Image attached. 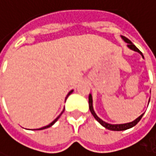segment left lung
I'll use <instances>...</instances> for the list:
<instances>
[{"label":"left lung","mask_w":156,"mask_h":156,"mask_svg":"<svg viewBox=\"0 0 156 156\" xmlns=\"http://www.w3.org/2000/svg\"><path fill=\"white\" fill-rule=\"evenodd\" d=\"M121 37L122 38V40L125 42V43H127L128 44H127V46L130 48V49H132V50H133V51H135V52H138L139 54H141L142 55V56H143V58H144V55H143V54H142V52L127 38V37H125V36H123V35H121ZM149 101H150V100H149ZM89 105H90V112H91V114L93 115V117L103 126V127H105L106 129H108V130H111V131H124V130H128V129H130V128H132V127H133V126H135L139 122H140V120L142 119V117H143V115H144V113L142 114V115H140L137 119H135L133 122H128V123H122V124H111V123H108V122H104V121H102L101 118H99L98 117V115L96 114V112H94V109H93V101H92V95L91 94H90V96H89Z\"/></svg>","instance_id":"8db88e82"}]
</instances>
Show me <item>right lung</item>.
Returning a JSON list of instances; mask_svg holds the SVG:
<instances>
[{
	"label": "right lung",
	"mask_w": 156,
	"mask_h": 156,
	"mask_svg": "<svg viewBox=\"0 0 156 156\" xmlns=\"http://www.w3.org/2000/svg\"><path fill=\"white\" fill-rule=\"evenodd\" d=\"M72 92H73V90H70V91L68 92V94H67V96L66 97V98H67V97H68V96H69V95H70L71 93H72ZM63 112H64V111H63ZM63 112H61V113H60V114H59V115L57 116V118H56V119H55V120H54V121H53V122H51L50 124H48V125H46V126H44V127H42V128H40V129H36V130H44V129H46V128H49V127H51V126H52L53 124H55V122H56V121H57V120L59 119V117L61 116V114L63 113Z\"/></svg>",
	"instance_id": "obj_1"
}]
</instances>
